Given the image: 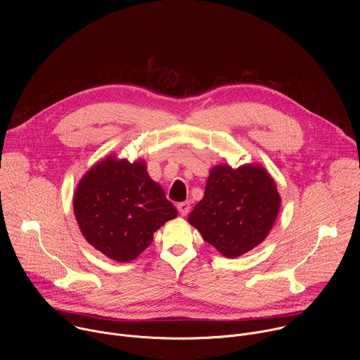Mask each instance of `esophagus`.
Returning a JSON list of instances; mask_svg holds the SVG:
<instances>
[{
    "label": "esophagus",
    "mask_w": 360,
    "mask_h": 360,
    "mask_svg": "<svg viewBox=\"0 0 360 360\" xmlns=\"http://www.w3.org/2000/svg\"><path fill=\"white\" fill-rule=\"evenodd\" d=\"M176 208H178L179 215L185 217V215H188V212H189V210H191V205H189V202H181V203H178Z\"/></svg>",
    "instance_id": "obj_1"
}]
</instances>
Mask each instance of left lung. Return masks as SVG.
I'll list each match as a JSON object with an SVG mask.
<instances>
[{"instance_id":"8db88e82","label":"left lung","mask_w":360,"mask_h":360,"mask_svg":"<svg viewBox=\"0 0 360 360\" xmlns=\"http://www.w3.org/2000/svg\"><path fill=\"white\" fill-rule=\"evenodd\" d=\"M279 208L276 184L265 168L217 165L188 221L226 258H238L265 240Z\"/></svg>"}]
</instances>
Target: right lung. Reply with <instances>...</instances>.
Returning a JSON list of instances; mask_svg holds the SVG:
<instances>
[{"instance_id": "obj_1", "label": "right lung", "mask_w": 360, "mask_h": 360, "mask_svg": "<svg viewBox=\"0 0 360 360\" xmlns=\"http://www.w3.org/2000/svg\"><path fill=\"white\" fill-rule=\"evenodd\" d=\"M74 214L89 245L117 262H129L178 211L149 178L143 161L131 164L110 155L79 181Z\"/></svg>"}]
</instances>
